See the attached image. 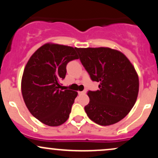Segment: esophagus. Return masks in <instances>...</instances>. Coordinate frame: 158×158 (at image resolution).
Returning <instances> with one entry per match:
<instances>
[{
	"instance_id": "obj_1",
	"label": "esophagus",
	"mask_w": 158,
	"mask_h": 158,
	"mask_svg": "<svg viewBox=\"0 0 158 158\" xmlns=\"http://www.w3.org/2000/svg\"><path fill=\"white\" fill-rule=\"evenodd\" d=\"M86 92L85 91H79L78 92V94H79V95H81V94H85Z\"/></svg>"
}]
</instances>
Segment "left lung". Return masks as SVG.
Instances as JSON below:
<instances>
[{"label": "left lung", "instance_id": "left-lung-1", "mask_svg": "<svg viewBox=\"0 0 158 158\" xmlns=\"http://www.w3.org/2000/svg\"><path fill=\"white\" fill-rule=\"evenodd\" d=\"M81 64L99 90L88 92L85 107L89 118L100 126L118 123L135 106L139 78L135 67L123 52L109 48H77Z\"/></svg>", "mask_w": 158, "mask_h": 158}]
</instances>
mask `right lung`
Instances as JSON below:
<instances>
[{
  "instance_id": "1",
  "label": "right lung",
  "mask_w": 158,
  "mask_h": 158,
  "mask_svg": "<svg viewBox=\"0 0 158 158\" xmlns=\"http://www.w3.org/2000/svg\"><path fill=\"white\" fill-rule=\"evenodd\" d=\"M78 59L77 48L47 43L25 66L21 79L23 101L32 115L47 126H60L69 118L78 93L61 89L60 81L66 75L68 63Z\"/></svg>"
}]
</instances>
